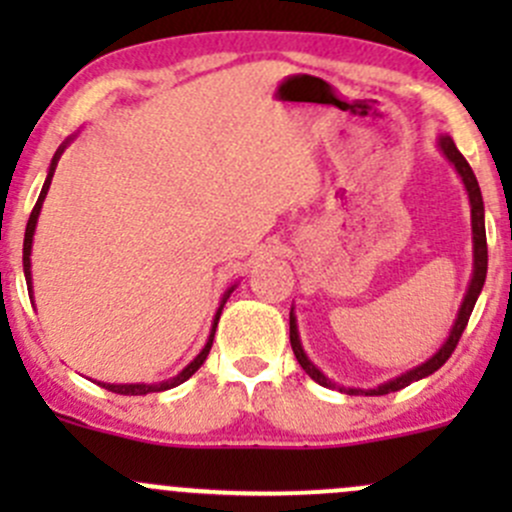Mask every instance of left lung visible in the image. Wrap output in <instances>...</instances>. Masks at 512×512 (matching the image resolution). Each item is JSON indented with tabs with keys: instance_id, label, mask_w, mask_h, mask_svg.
I'll list each match as a JSON object with an SVG mask.
<instances>
[{
	"instance_id": "8db88e82",
	"label": "left lung",
	"mask_w": 512,
	"mask_h": 512,
	"mask_svg": "<svg viewBox=\"0 0 512 512\" xmlns=\"http://www.w3.org/2000/svg\"><path fill=\"white\" fill-rule=\"evenodd\" d=\"M436 146H438V151L446 156L448 163L456 168L458 178H461L463 188H466L468 203H471L473 272H471V280H468L466 294H463L461 307H458L456 322H453V327H451V332H448L446 342H443L441 347H438L431 356H428L426 361H421V364H416V366H411V369L401 371L399 376L384 381V384H376V386H371V389H359V386L337 384V381L329 379V376L324 374V371L319 369V366L314 364L312 359H309L307 352H304V347H302V339H299L297 314H294V307H292V309H289V342H292V352H294V356H297L299 366H302V369L307 371V374L312 376V379L317 381L319 386H327V389H337V391H342V394H349V396H384V394H391V391L404 389V386L414 384V381H418V379H426V376H431L433 371H438L443 364H446L448 356H451L453 349H456L458 339H461L463 329H466L468 319H471V312H473V307H476V302H478L480 289H483V285H485V272H488V245H485L483 195H480L478 180H476V175H473L471 165H468V160L461 156V151L456 148L453 138L446 136V133H441V136L436 138Z\"/></svg>"
}]
</instances>
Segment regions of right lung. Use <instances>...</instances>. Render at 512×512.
I'll return each mask as SVG.
<instances>
[{
  "mask_svg": "<svg viewBox=\"0 0 512 512\" xmlns=\"http://www.w3.org/2000/svg\"><path fill=\"white\" fill-rule=\"evenodd\" d=\"M76 136H79V131H76L74 136L66 138V141L61 143L59 148H56L54 158H51V163H49V170H46V180H44V185H41L39 200H36V205H34L32 215H29L27 232H24V257H22V262H24V280H27L29 299H32V302H34V289H32V245H34L36 223H39L41 205H44L46 193H49V185H51V178H54L56 165H59V158L64 156V151H66V148H69V143H74V138H76ZM235 287H237V282H232V285L225 289L223 297H220V304H218V309H215V317H213V324H210V334H208V342H205V347L200 349V354L195 356V359L190 361V364L185 366L183 371H178V374H175L173 379L153 381V384H143V381H141V384H106V381H96V384H98V386H103V389L113 391V394H123V396H146V394H156V391H168V389H175V386H180V384H183V381H188L190 376H193L195 371H198L200 366H203V361L208 359L210 347H213V339H215V329H218V322H220V314H223L225 302H227V299H230V294L235 292Z\"/></svg>",
  "mask_w": 512,
  "mask_h": 512,
  "instance_id": "1",
  "label": "right lung"
}]
</instances>
